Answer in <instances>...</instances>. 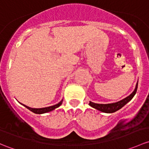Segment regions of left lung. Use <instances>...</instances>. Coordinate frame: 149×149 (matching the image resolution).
Returning a JSON list of instances; mask_svg holds the SVG:
<instances>
[{"label": "left lung", "instance_id": "1", "mask_svg": "<svg viewBox=\"0 0 149 149\" xmlns=\"http://www.w3.org/2000/svg\"><path fill=\"white\" fill-rule=\"evenodd\" d=\"M137 88H138V83L136 84V85L135 89H134V91L131 93V94L128 95V96L126 97V98H123V99L118 101V102L102 104V103H95L90 101V102H89V106L93 107V109H97V110L100 111L101 112L106 113H114L119 110V109H121L122 107H123L126 103L129 102V101L132 99L133 97L135 95L136 93Z\"/></svg>", "mask_w": 149, "mask_h": 149}]
</instances>
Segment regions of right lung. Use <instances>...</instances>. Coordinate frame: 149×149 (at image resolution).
Listing matches in <instances>:
<instances>
[{
    "instance_id": "add662e5",
    "label": "right lung",
    "mask_w": 149,
    "mask_h": 149,
    "mask_svg": "<svg viewBox=\"0 0 149 149\" xmlns=\"http://www.w3.org/2000/svg\"><path fill=\"white\" fill-rule=\"evenodd\" d=\"M62 103H63V99L58 103H57V104L54 105V106H48V107L40 108V109H34V108H31V107H29V106H26V105L23 104V103H20L23 105V106H25L26 109H28L29 110L31 111L34 113L42 114V113H48L50 111H54V109L58 108L59 106L62 104Z\"/></svg>"
}]
</instances>
